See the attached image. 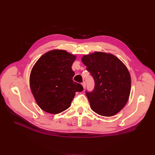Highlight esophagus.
Instances as JSON below:
<instances>
[{"instance_id": "esophagus-1", "label": "esophagus", "mask_w": 155, "mask_h": 155, "mask_svg": "<svg viewBox=\"0 0 155 155\" xmlns=\"http://www.w3.org/2000/svg\"><path fill=\"white\" fill-rule=\"evenodd\" d=\"M81 85H82V86H83V87L85 88V87H86V84H85V82H83L82 83H81Z\"/></svg>"}]
</instances>
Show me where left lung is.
<instances>
[{
  "instance_id": "left-lung-1",
  "label": "left lung",
  "mask_w": 155,
  "mask_h": 155,
  "mask_svg": "<svg viewBox=\"0 0 155 155\" xmlns=\"http://www.w3.org/2000/svg\"><path fill=\"white\" fill-rule=\"evenodd\" d=\"M83 63L95 81L91 92H87L92 110L104 116H113L127 103L131 78L125 64L113 54L102 51L84 55Z\"/></svg>"
}]
</instances>
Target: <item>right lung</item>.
Returning <instances> with one entry per match:
<instances>
[{
  "label": "right lung",
  "instance_id": "right-lung-1",
  "mask_svg": "<svg viewBox=\"0 0 155 155\" xmlns=\"http://www.w3.org/2000/svg\"><path fill=\"white\" fill-rule=\"evenodd\" d=\"M76 55L64 50L48 51L37 61L30 76V87L37 104L50 114L67 110L76 92L83 90L74 82L72 65Z\"/></svg>",
  "mask_w": 155,
  "mask_h": 155
}]
</instances>
